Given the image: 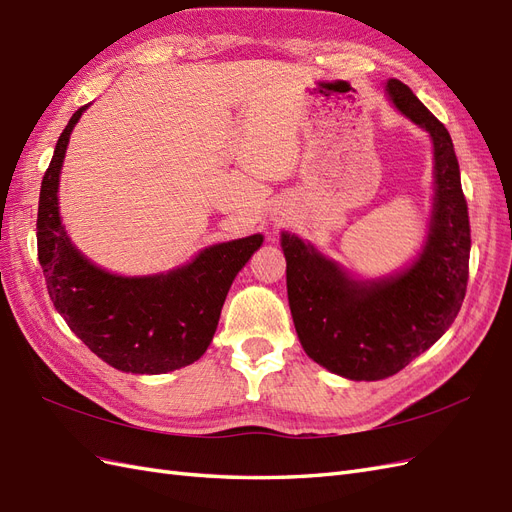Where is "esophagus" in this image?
Masks as SVG:
<instances>
[{
  "mask_svg": "<svg viewBox=\"0 0 512 512\" xmlns=\"http://www.w3.org/2000/svg\"><path fill=\"white\" fill-rule=\"evenodd\" d=\"M283 221H285V218H283V216H279V218H274V225H283Z\"/></svg>",
  "mask_w": 512,
  "mask_h": 512,
  "instance_id": "34e87169",
  "label": "esophagus"
}]
</instances>
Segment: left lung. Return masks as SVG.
<instances>
[{"instance_id":"left-lung-1","label":"left lung","mask_w":512,"mask_h":512,"mask_svg":"<svg viewBox=\"0 0 512 512\" xmlns=\"http://www.w3.org/2000/svg\"><path fill=\"white\" fill-rule=\"evenodd\" d=\"M384 87L394 109L429 133L433 148L431 214L414 259L362 279L313 242L281 233L300 345L319 367L354 382L399 373L442 337L461 309L470 264V218L448 130L405 83L388 79Z\"/></svg>"}]
</instances>
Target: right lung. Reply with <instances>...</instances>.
<instances>
[{
  "label": "right lung",
  "instance_id": "right-lung-1",
  "mask_svg": "<svg viewBox=\"0 0 512 512\" xmlns=\"http://www.w3.org/2000/svg\"><path fill=\"white\" fill-rule=\"evenodd\" d=\"M87 107L72 113L40 186L36 238L49 296L68 328L109 367L135 375L188 367L206 354L227 291L264 236L210 244L182 266L143 276L115 274L87 259L60 214L66 148Z\"/></svg>",
  "mask_w": 512,
  "mask_h": 512
}]
</instances>
